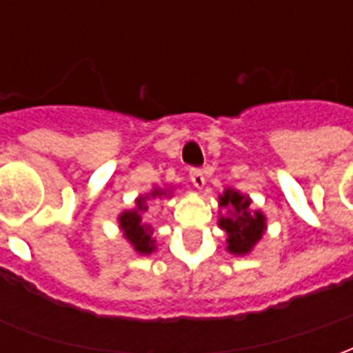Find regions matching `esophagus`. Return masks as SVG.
<instances>
[{
  "mask_svg": "<svg viewBox=\"0 0 353 353\" xmlns=\"http://www.w3.org/2000/svg\"><path fill=\"white\" fill-rule=\"evenodd\" d=\"M189 177H191L192 185H194V187H199V189H202V187L206 185V177H204V172H202L200 168H191Z\"/></svg>",
  "mask_w": 353,
  "mask_h": 353,
  "instance_id": "esophagus-1",
  "label": "esophagus"
}]
</instances>
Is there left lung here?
Returning <instances> with one entry per match:
<instances>
[{"label": "left lung", "instance_id": "8db88e82", "mask_svg": "<svg viewBox=\"0 0 353 353\" xmlns=\"http://www.w3.org/2000/svg\"><path fill=\"white\" fill-rule=\"evenodd\" d=\"M221 206L234 208V217H221L219 227L227 230V242H229V252L234 255H245L252 252V248L259 238L263 236L265 230V215L259 212L250 214V200L242 196L236 191H225L221 199Z\"/></svg>", "mask_w": 353, "mask_h": 353}]
</instances>
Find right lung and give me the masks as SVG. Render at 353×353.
<instances>
[{"label":"right lung","mask_w":353,"mask_h":353,"mask_svg":"<svg viewBox=\"0 0 353 353\" xmlns=\"http://www.w3.org/2000/svg\"><path fill=\"white\" fill-rule=\"evenodd\" d=\"M157 194H162L161 191H153L151 192V196H157ZM145 200L139 199L136 204H138V210H134V212H124L121 217H119V221H121V229L124 230V236L130 240V244L136 248V252L138 253H151L154 250L153 245V238H151V230H147V227L141 221V215L139 212L141 210H147V206L143 204Z\"/></svg>","instance_id":"right-lung-1"}]
</instances>
